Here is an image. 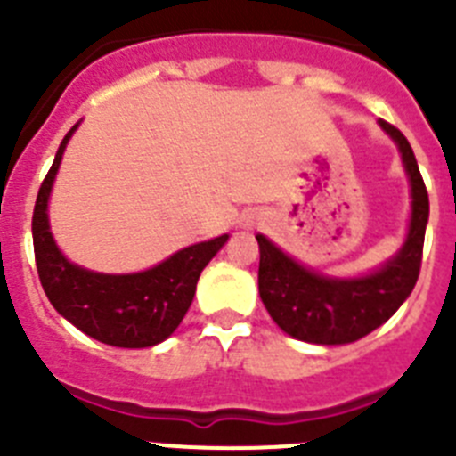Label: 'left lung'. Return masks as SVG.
Returning a JSON list of instances; mask_svg holds the SVG:
<instances>
[{
  "mask_svg": "<svg viewBox=\"0 0 456 456\" xmlns=\"http://www.w3.org/2000/svg\"><path fill=\"white\" fill-rule=\"evenodd\" d=\"M400 146L411 180V224L404 247L379 272L354 281H333L308 272L257 235L260 269L257 289L272 320L297 340L315 345H347L372 333L404 304L418 281L422 244L429 219V196L409 141L395 125L379 120Z\"/></svg>",
  "mask_w": 456,
  "mask_h": 456,
  "instance_id": "8db88e82",
  "label": "left lung"
}]
</instances>
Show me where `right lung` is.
Listing matches in <instances>:
<instances>
[{"instance_id": "add662e5", "label": "right lung", "mask_w": 456, "mask_h": 456, "mask_svg": "<svg viewBox=\"0 0 456 456\" xmlns=\"http://www.w3.org/2000/svg\"><path fill=\"white\" fill-rule=\"evenodd\" d=\"M75 127L63 136L34 205L31 232L40 285L50 304L86 336L114 347H152L178 329L191 305L200 272L224 247L228 235L193 244L148 272L125 276L86 272L68 263L52 240L47 199Z\"/></svg>"}]
</instances>
